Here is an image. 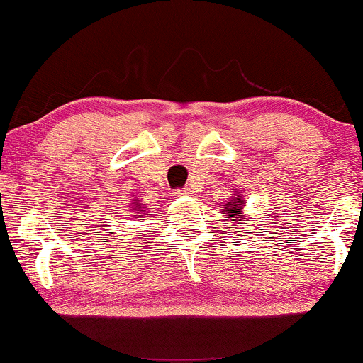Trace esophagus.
<instances>
[{"label": "esophagus", "mask_w": 363, "mask_h": 363, "mask_svg": "<svg viewBox=\"0 0 363 363\" xmlns=\"http://www.w3.org/2000/svg\"><path fill=\"white\" fill-rule=\"evenodd\" d=\"M189 194H192V191L189 187H184V189H177L176 191V196H179V197H182V196H189Z\"/></svg>", "instance_id": "esophagus-1"}]
</instances>
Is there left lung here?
<instances>
[{
    "label": "left lung",
    "mask_w": 363,
    "mask_h": 363,
    "mask_svg": "<svg viewBox=\"0 0 363 363\" xmlns=\"http://www.w3.org/2000/svg\"><path fill=\"white\" fill-rule=\"evenodd\" d=\"M242 208H243V201L240 197H235L230 203H227L225 212H227L228 217H232V223H237V222L242 220V218H240V216H238V213L242 212Z\"/></svg>",
    "instance_id": "8db88e82"
}]
</instances>
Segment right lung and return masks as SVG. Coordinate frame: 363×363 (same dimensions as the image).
I'll list each match as a JSON object with an SVG mask.
<instances>
[{"label": "right lung", "mask_w": 363, "mask_h": 363, "mask_svg": "<svg viewBox=\"0 0 363 363\" xmlns=\"http://www.w3.org/2000/svg\"><path fill=\"white\" fill-rule=\"evenodd\" d=\"M143 211V207H141V203L138 202V203H135V208H133V213H140Z\"/></svg>", "instance_id": "right-lung-1"}]
</instances>
